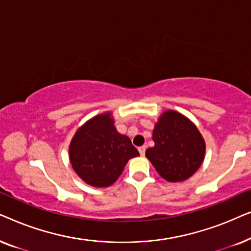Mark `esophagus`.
Wrapping results in <instances>:
<instances>
[{"label": "esophagus", "mask_w": 251, "mask_h": 251, "mask_svg": "<svg viewBox=\"0 0 251 251\" xmlns=\"http://www.w3.org/2000/svg\"><path fill=\"white\" fill-rule=\"evenodd\" d=\"M138 151H139L140 155H145V151H146V146H145V145H144V146H140V147H138Z\"/></svg>", "instance_id": "1"}]
</instances>
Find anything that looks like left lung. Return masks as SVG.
<instances>
[{"mask_svg":"<svg viewBox=\"0 0 251 251\" xmlns=\"http://www.w3.org/2000/svg\"><path fill=\"white\" fill-rule=\"evenodd\" d=\"M153 140L155 145L146 150V156L168 181L187 179L203 161L204 140L197 126L179 113H163L153 131Z\"/></svg>","mask_w":251,"mask_h":251,"instance_id":"obj_1","label":"left lung"}]
</instances>
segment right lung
I'll return each instance as SVG.
<instances>
[{"label":"right lung","instance_id":"obj_1","mask_svg":"<svg viewBox=\"0 0 251 251\" xmlns=\"http://www.w3.org/2000/svg\"><path fill=\"white\" fill-rule=\"evenodd\" d=\"M113 123L109 114L98 115L85 123L72 139V167L91 186L112 185L129 159L139 155L129 137L116 131Z\"/></svg>","mask_w":251,"mask_h":251}]
</instances>
